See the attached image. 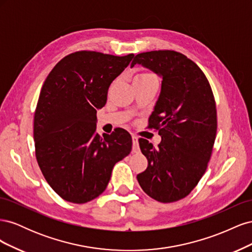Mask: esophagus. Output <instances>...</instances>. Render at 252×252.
Masks as SVG:
<instances>
[{
    "instance_id": "obj_1",
    "label": "esophagus",
    "mask_w": 252,
    "mask_h": 252,
    "mask_svg": "<svg viewBox=\"0 0 252 252\" xmlns=\"http://www.w3.org/2000/svg\"><path fill=\"white\" fill-rule=\"evenodd\" d=\"M132 151L133 152H139L140 148H139V140L136 138L135 135H132Z\"/></svg>"
}]
</instances>
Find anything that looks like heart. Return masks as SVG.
I'll list each match as a JSON object with an SVG mask.
<instances>
[{
  "mask_svg": "<svg viewBox=\"0 0 252 252\" xmlns=\"http://www.w3.org/2000/svg\"><path fill=\"white\" fill-rule=\"evenodd\" d=\"M155 79H157V77L152 72L143 71V72H140L136 74L133 81H135V80L136 81H147V80H155Z\"/></svg>",
  "mask_w": 252,
  "mask_h": 252,
  "instance_id": "heart-1",
  "label": "heart"
}]
</instances>
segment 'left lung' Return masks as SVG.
<instances>
[{
    "label": "left lung",
    "instance_id": "1",
    "mask_svg": "<svg viewBox=\"0 0 252 252\" xmlns=\"http://www.w3.org/2000/svg\"><path fill=\"white\" fill-rule=\"evenodd\" d=\"M135 64L162 78L161 93L149 118L162 141L158 148L140 139L147 169L138 182L150 197L171 203L187 196L207 168L217 135V108L204 72L186 56L173 50L136 55Z\"/></svg>",
    "mask_w": 252,
    "mask_h": 252
}]
</instances>
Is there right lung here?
Masks as SVG:
<instances>
[{"label":"right lung","instance_id":"add662e5","mask_svg":"<svg viewBox=\"0 0 252 252\" xmlns=\"http://www.w3.org/2000/svg\"><path fill=\"white\" fill-rule=\"evenodd\" d=\"M133 57L73 52L43 84L33 121L35 157L45 180L65 201L95 199L107 187L114 164L130 154L132 140L124 129L104 139L95 129L96 110L105 106L110 84Z\"/></svg>","mask_w":252,"mask_h":252}]
</instances>
